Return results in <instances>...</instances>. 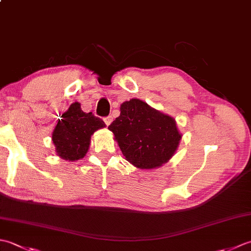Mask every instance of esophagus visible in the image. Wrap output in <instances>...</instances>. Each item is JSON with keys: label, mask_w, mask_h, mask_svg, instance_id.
Masks as SVG:
<instances>
[{"label": "esophagus", "mask_w": 251, "mask_h": 251, "mask_svg": "<svg viewBox=\"0 0 251 251\" xmlns=\"http://www.w3.org/2000/svg\"><path fill=\"white\" fill-rule=\"evenodd\" d=\"M103 121H104V123H105V124L109 126V125L111 124V123H112V122H113V117H112L111 115H110V116H106V117H104V119H103Z\"/></svg>", "instance_id": "34e87169"}]
</instances>
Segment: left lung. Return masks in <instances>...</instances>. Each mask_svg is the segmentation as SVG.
Listing matches in <instances>:
<instances>
[{
	"instance_id": "8db88e82",
	"label": "left lung",
	"mask_w": 251,
	"mask_h": 251,
	"mask_svg": "<svg viewBox=\"0 0 251 251\" xmlns=\"http://www.w3.org/2000/svg\"><path fill=\"white\" fill-rule=\"evenodd\" d=\"M121 114L108 127L123 155L140 169H155L177 151L182 135L175 119L140 99L121 104Z\"/></svg>"
}]
</instances>
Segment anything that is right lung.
<instances>
[{
  "mask_svg": "<svg viewBox=\"0 0 251 251\" xmlns=\"http://www.w3.org/2000/svg\"><path fill=\"white\" fill-rule=\"evenodd\" d=\"M103 127L102 120L92 112L85 113L81 103L73 102L61 115L51 134L57 155L69 162L83 158L89 150L93 134Z\"/></svg>",
  "mask_w": 251,
  "mask_h": 251,
  "instance_id": "obj_1",
  "label": "right lung"
}]
</instances>
